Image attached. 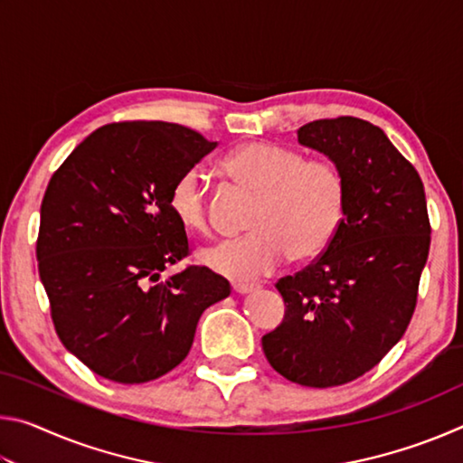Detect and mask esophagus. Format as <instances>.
I'll return each instance as SVG.
<instances>
[{"mask_svg": "<svg viewBox=\"0 0 463 463\" xmlns=\"http://www.w3.org/2000/svg\"><path fill=\"white\" fill-rule=\"evenodd\" d=\"M260 288L257 284H247V281H234L232 284V289L237 294H249V292H255V289Z\"/></svg>", "mask_w": 463, "mask_h": 463, "instance_id": "obj_1", "label": "esophagus"}]
</instances>
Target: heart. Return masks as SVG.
Returning <instances> with one entry per match:
<instances>
[{
    "mask_svg": "<svg viewBox=\"0 0 463 463\" xmlns=\"http://www.w3.org/2000/svg\"><path fill=\"white\" fill-rule=\"evenodd\" d=\"M234 182L257 195L249 229L202 253V261L232 279L269 276L289 257L315 260L335 241L347 206V179L335 161L276 143H247L222 159ZM171 213L185 231L208 234L214 226L206 175L185 169L169 192Z\"/></svg>",
    "mask_w": 463,
    "mask_h": 463,
    "instance_id": "obj_1",
    "label": "heart"
}]
</instances>
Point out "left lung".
Segmentation results:
<instances>
[{
	"label": "left lung",
	"instance_id": "left-lung-1",
	"mask_svg": "<svg viewBox=\"0 0 463 463\" xmlns=\"http://www.w3.org/2000/svg\"><path fill=\"white\" fill-rule=\"evenodd\" d=\"M298 143L343 169L347 206L328 249L276 284L286 315L261 343L286 380L333 388L370 372L402 339L417 307L430 224L417 169L372 122L315 120L298 128Z\"/></svg>",
	"mask_w": 463,
	"mask_h": 463
}]
</instances>
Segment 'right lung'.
I'll return each mask as SVG.
<instances>
[{"label":"right lung","instance_id":"obj_1","mask_svg":"<svg viewBox=\"0 0 463 463\" xmlns=\"http://www.w3.org/2000/svg\"><path fill=\"white\" fill-rule=\"evenodd\" d=\"M216 143L182 124L114 122L75 146L41 206L38 273L61 343L118 383L165 375L190 354L202 312L231 294L222 276L190 265L169 192Z\"/></svg>","mask_w":463,"mask_h":463}]
</instances>
